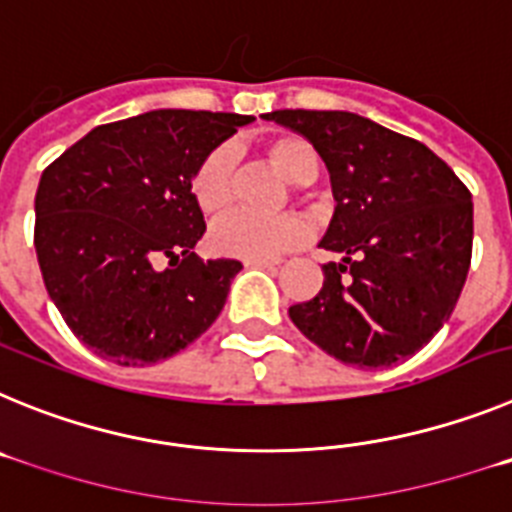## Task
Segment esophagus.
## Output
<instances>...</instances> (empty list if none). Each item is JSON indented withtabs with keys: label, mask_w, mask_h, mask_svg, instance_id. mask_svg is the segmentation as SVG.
Masks as SVG:
<instances>
[{
	"label": "esophagus",
	"mask_w": 512,
	"mask_h": 512,
	"mask_svg": "<svg viewBox=\"0 0 512 512\" xmlns=\"http://www.w3.org/2000/svg\"><path fill=\"white\" fill-rule=\"evenodd\" d=\"M246 266H264V269H274V266H279L282 261L279 259H246L243 261Z\"/></svg>",
	"instance_id": "34e87169"
}]
</instances>
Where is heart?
Listing matches in <instances>:
<instances>
[{"instance_id": "1", "label": "heart", "mask_w": 512, "mask_h": 512, "mask_svg": "<svg viewBox=\"0 0 512 512\" xmlns=\"http://www.w3.org/2000/svg\"><path fill=\"white\" fill-rule=\"evenodd\" d=\"M261 153L274 169L295 184H307L318 174V153L310 140L292 133H279L261 140ZM192 197L202 215L215 217L233 202V153L212 148L189 179ZM307 238V223L297 215L253 217L230 212L210 230V248L230 259H274L292 251Z\"/></svg>"}]
</instances>
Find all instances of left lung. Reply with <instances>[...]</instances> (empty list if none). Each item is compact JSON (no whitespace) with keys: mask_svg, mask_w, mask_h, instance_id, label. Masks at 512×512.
I'll use <instances>...</instances> for the list:
<instances>
[{"mask_svg":"<svg viewBox=\"0 0 512 512\" xmlns=\"http://www.w3.org/2000/svg\"><path fill=\"white\" fill-rule=\"evenodd\" d=\"M330 171L336 212L320 248L323 289L289 307L325 354L387 369L418 354L451 318L472 264V194L420 140L354 112L277 110Z\"/></svg>","mask_w":512,"mask_h":512,"instance_id":"8db88e82","label":"left lung"}]
</instances>
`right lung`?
I'll use <instances>...</instances> for the list:
<instances>
[{
    "mask_svg": "<svg viewBox=\"0 0 512 512\" xmlns=\"http://www.w3.org/2000/svg\"><path fill=\"white\" fill-rule=\"evenodd\" d=\"M251 120L153 110L99 125L43 171L35 251L45 289L97 356L156 364L215 323L241 261H202L192 251L205 217L189 179Z\"/></svg>",
    "mask_w": 512,
    "mask_h": 512,
    "instance_id": "right-lung-1",
    "label": "right lung"
}]
</instances>
